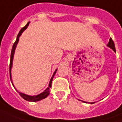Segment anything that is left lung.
Wrapping results in <instances>:
<instances>
[{
  "mask_svg": "<svg viewBox=\"0 0 122 122\" xmlns=\"http://www.w3.org/2000/svg\"><path fill=\"white\" fill-rule=\"evenodd\" d=\"M108 47H110V48H112L115 53H116V50H115V44H114V41H113V40L112 39V38H110V40H109V42L108 44V45H107ZM83 102H84V103H87V102H85V101H82ZM91 103H94V102H92Z\"/></svg>",
  "mask_w": 122,
  "mask_h": 122,
  "instance_id": "obj_1",
  "label": "left lung"
}]
</instances>
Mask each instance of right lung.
<instances>
[{"label": "right lung", "instance_id": "add662e5", "mask_svg": "<svg viewBox=\"0 0 122 122\" xmlns=\"http://www.w3.org/2000/svg\"><path fill=\"white\" fill-rule=\"evenodd\" d=\"M28 25H29V23H28L23 28H22L21 30L19 31V34H18V35H17V37H16V41H15V42L13 44V46H12V52H11V57H10V79H11V82L12 83V85H13V83H12V76H11V69H12V62H13V58H14V52H15V49H16V45H17V44H18V42H19V37L21 35L22 32H23V31L25 30L27 28H28ZM57 70L56 69V71H55V72L53 73V76H52V78H51V81H50V83H49V85H48V87L44 90V91L43 92H41V94H39L38 95H36V96H29V95H27V94H23V93H21V92H18L17 90L16 91L19 92V95L23 99H24L25 100L28 101H31V102H35V101H39L41 100V99H45V98H46L48 96V94H49V93H50V88L51 87V83H52V81H53V77H54V76H55V74L56 73ZM14 86V85H13Z\"/></svg>", "mask_w": 122, "mask_h": 122}]
</instances>
